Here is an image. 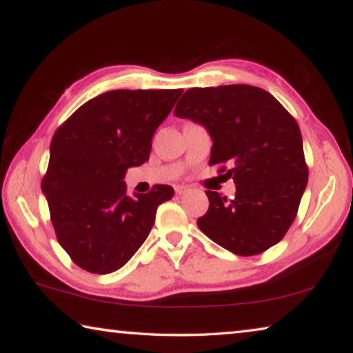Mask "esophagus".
<instances>
[{"mask_svg":"<svg viewBox=\"0 0 353 353\" xmlns=\"http://www.w3.org/2000/svg\"><path fill=\"white\" fill-rule=\"evenodd\" d=\"M188 191H190V187H187V185H177L176 187V194L179 196L188 193Z\"/></svg>","mask_w":353,"mask_h":353,"instance_id":"1","label":"esophagus"}]
</instances>
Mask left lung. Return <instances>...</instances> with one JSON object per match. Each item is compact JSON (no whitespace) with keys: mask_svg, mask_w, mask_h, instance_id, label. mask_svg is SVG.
<instances>
[{"mask_svg":"<svg viewBox=\"0 0 353 353\" xmlns=\"http://www.w3.org/2000/svg\"><path fill=\"white\" fill-rule=\"evenodd\" d=\"M174 115L208 130L210 165L229 162L227 174L236 185L234 199L205 191L210 205L198 219L199 229L241 256L277 244L294 221L308 182L296 119L271 93L244 83L190 88Z\"/></svg>","mask_w":353,"mask_h":353,"instance_id":"8db88e82","label":"left lung"}]
</instances>
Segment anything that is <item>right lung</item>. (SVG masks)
Returning a JSON list of instances; mask_svg holds the SVG:
<instances>
[{
  "label": "right lung",
  "instance_id": "obj_1",
  "mask_svg": "<svg viewBox=\"0 0 353 353\" xmlns=\"http://www.w3.org/2000/svg\"><path fill=\"white\" fill-rule=\"evenodd\" d=\"M183 90H112L87 101L56 130L41 181L57 241L93 274L123 268L151 232L170 185L126 194V171L149 159L155 129Z\"/></svg>",
  "mask_w": 353,
  "mask_h": 353
}]
</instances>
